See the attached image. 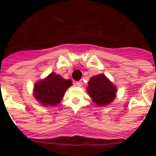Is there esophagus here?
Listing matches in <instances>:
<instances>
[{
	"mask_svg": "<svg viewBox=\"0 0 156 156\" xmlns=\"http://www.w3.org/2000/svg\"><path fill=\"white\" fill-rule=\"evenodd\" d=\"M75 84H76V86H78V87H82V85H83V82L82 81L76 82V83H75Z\"/></svg>",
	"mask_w": 156,
	"mask_h": 156,
	"instance_id": "1",
	"label": "esophagus"
}]
</instances>
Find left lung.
<instances>
[{
	"mask_svg": "<svg viewBox=\"0 0 156 156\" xmlns=\"http://www.w3.org/2000/svg\"><path fill=\"white\" fill-rule=\"evenodd\" d=\"M87 92L95 104L105 106L115 99L117 88L105 74H98L90 78Z\"/></svg>",
	"mask_w": 156,
	"mask_h": 156,
	"instance_id": "obj_1",
	"label": "left lung"
}]
</instances>
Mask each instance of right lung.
<instances>
[{"instance_id":"add662e5","label":"right lung","mask_w":156,"mask_h":156,"mask_svg":"<svg viewBox=\"0 0 156 156\" xmlns=\"http://www.w3.org/2000/svg\"><path fill=\"white\" fill-rule=\"evenodd\" d=\"M72 85L70 79L51 73L43 80L36 83L34 97L42 106H55L61 102L65 92Z\"/></svg>"}]
</instances>
